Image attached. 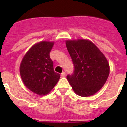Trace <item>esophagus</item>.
<instances>
[{
    "instance_id": "obj_1",
    "label": "esophagus",
    "mask_w": 127,
    "mask_h": 127,
    "mask_svg": "<svg viewBox=\"0 0 127 127\" xmlns=\"http://www.w3.org/2000/svg\"><path fill=\"white\" fill-rule=\"evenodd\" d=\"M65 75H66L65 72H62V73L61 74V77H65Z\"/></svg>"
}]
</instances>
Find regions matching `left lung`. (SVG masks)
<instances>
[{
    "mask_svg": "<svg viewBox=\"0 0 127 127\" xmlns=\"http://www.w3.org/2000/svg\"><path fill=\"white\" fill-rule=\"evenodd\" d=\"M74 64V72L67 76L74 92L81 97L97 93L109 74V65L104 54L88 40L66 41Z\"/></svg>",
    "mask_w": 127,
    "mask_h": 127,
    "instance_id": "left-lung-1",
    "label": "left lung"
}]
</instances>
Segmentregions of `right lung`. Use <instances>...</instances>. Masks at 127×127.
I'll return each mask as SVG.
<instances>
[{
  "mask_svg": "<svg viewBox=\"0 0 127 127\" xmlns=\"http://www.w3.org/2000/svg\"><path fill=\"white\" fill-rule=\"evenodd\" d=\"M53 42L42 41L33 45L22 59L20 67L21 77L27 87L38 95L48 94L60 79L54 71L50 53Z\"/></svg>",
  "mask_w": 127,
  "mask_h": 127,
  "instance_id": "right-lung-1",
  "label": "right lung"
}]
</instances>
